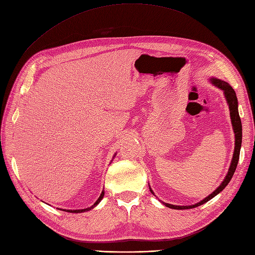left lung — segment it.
<instances>
[{
  "label": "left lung",
  "mask_w": 255,
  "mask_h": 255,
  "mask_svg": "<svg viewBox=\"0 0 255 255\" xmlns=\"http://www.w3.org/2000/svg\"><path fill=\"white\" fill-rule=\"evenodd\" d=\"M212 83L218 86L219 88H221L222 90H224V95L226 98V101L228 103V107H230V111H231V120H232V124H233V128H234V132H235V151H234V155H233V160L232 164L230 167V170L227 172V175L225 177L224 181L222 182L221 185L215 190L212 194H210L206 197L204 200H201L200 202L196 205H192V206H173L170 204H165L168 208L171 209H177V210H183V209H192L195 207H198L200 205H204L205 202L209 201L210 199H212L214 196H217L220 192H222L226 187V185L230 183V181L232 180L233 175L235 173V170L237 168V164L239 160V154H240V147H241V141H243V127H241V121H240V116L238 113V101H237V97L236 94H235L234 89L232 88V86L228 83L218 80V78H213ZM151 193H153V191L151 190Z\"/></svg>",
  "instance_id": "1"
}]
</instances>
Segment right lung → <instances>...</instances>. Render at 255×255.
<instances>
[{
  "mask_svg": "<svg viewBox=\"0 0 255 255\" xmlns=\"http://www.w3.org/2000/svg\"><path fill=\"white\" fill-rule=\"evenodd\" d=\"M103 196H104V192L102 191V193H101V195H100V197L98 198V200L95 202V204L91 206V207H89V208H87V209H82V210H67V212H72V213H80V212H86V211H89V210H91V209H93L94 207H96L98 204H99V202L101 201V199L103 198ZM63 211H65V210H63Z\"/></svg>",
  "mask_w": 255,
  "mask_h": 255,
  "instance_id": "add662e5",
  "label": "right lung"
}]
</instances>
